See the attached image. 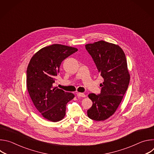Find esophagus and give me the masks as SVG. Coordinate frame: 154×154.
Returning <instances> with one entry per match:
<instances>
[{
  "instance_id": "esophagus-1",
  "label": "esophagus",
  "mask_w": 154,
  "mask_h": 154,
  "mask_svg": "<svg viewBox=\"0 0 154 154\" xmlns=\"http://www.w3.org/2000/svg\"><path fill=\"white\" fill-rule=\"evenodd\" d=\"M77 96L78 97H85L86 96V95L84 93H77Z\"/></svg>"
}]
</instances>
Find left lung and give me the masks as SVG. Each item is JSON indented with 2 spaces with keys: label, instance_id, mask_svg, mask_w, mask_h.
Returning <instances> with one entry per match:
<instances>
[{
  "label": "left lung",
  "instance_id": "obj_1",
  "mask_svg": "<svg viewBox=\"0 0 154 154\" xmlns=\"http://www.w3.org/2000/svg\"><path fill=\"white\" fill-rule=\"evenodd\" d=\"M85 48L104 80L99 94L88 95L93 105L87 115L96 121H104L115 113L128 88L130 74L125 55L118 45L102 40L88 44Z\"/></svg>",
  "mask_w": 154,
  "mask_h": 154
}]
</instances>
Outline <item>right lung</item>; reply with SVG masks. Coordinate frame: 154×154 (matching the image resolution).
<instances>
[{"instance_id":"1","label":"right lung","mask_w":154,"mask_h":154,"mask_svg":"<svg viewBox=\"0 0 154 154\" xmlns=\"http://www.w3.org/2000/svg\"><path fill=\"white\" fill-rule=\"evenodd\" d=\"M75 48L52 45L43 48L31 58L27 69V87L31 99L41 115L52 122L62 120L66 106L74 94L54 87L61 62L77 52Z\"/></svg>"}]
</instances>
